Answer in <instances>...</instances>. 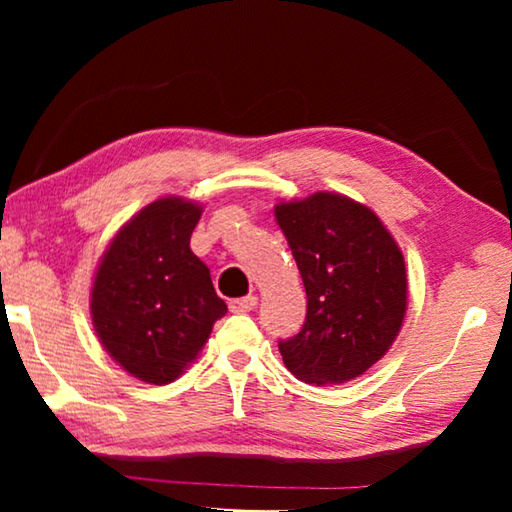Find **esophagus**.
<instances>
[{"label":"esophagus","instance_id":"obj_1","mask_svg":"<svg viewBox=\"0 0 512 512\" xmlns=\"http://www.w3.org/2000/svg\"><path fill=\"white\" fill-rule=\"evenodd\" d=\"M228 307L232 314H246V311L257 307V298L255 296H244V298H232L228 302Z\"/></svg>","mask_w":512,"mask_h":512}]
</instances>
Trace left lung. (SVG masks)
Returning <instances> with one entry per match:
<instances>
[{
	"label": "left lung",
	"instance_id": "8db88e82",
	"mask_svg": "<svg viewBox=\"0 0 512 512\" xmlns=\"http://www.w3.org/2000/svg\"><path fill=\"white\" fill-rule=\"evenodd\" d=\"M275 219L307 291V316L280 341L293 375L307 384H343L391 348L406 314L400 246L370 207L316 192L275 205Z\"/></svg>",
	"mask_w": 512,
	"mask_h": 512
}]
</instances>
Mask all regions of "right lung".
Here are the masks:
<instances>
[{
	"instance_id": "1",
	"label": "right lung",
	"mask_w": 512,
	"mask_h": 512,
	"mask_svg": "<svg viewBox=\"0 0 512 512\" xmlns=\"http://www.w3.org/2000/svg\"><path fill=\"white\" fill-rule=\"evenodd\" d=\"M203 207L178 196L137 212L101 257L92 325L121 368L146 384H169L210 339L225 302L189 239Z\"/></svg>"
}]
</instances>
